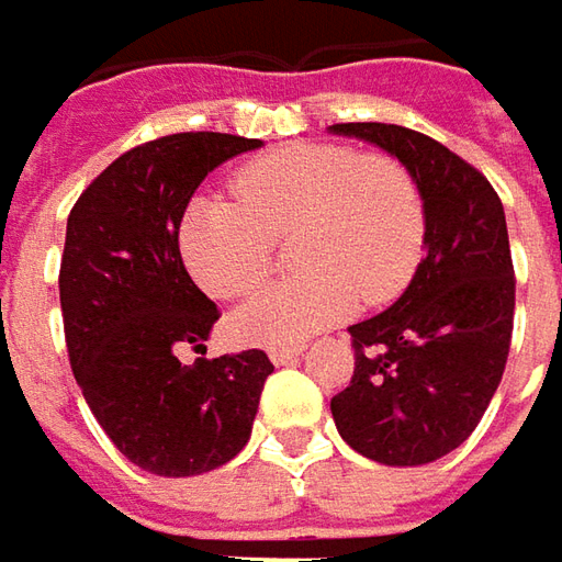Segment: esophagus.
<instances>
[{"mask_svg": "<svg viewBox=\"0 0 562 562\" xmlns=\"http://www.w3.org/2000/svg\"><path fill=\"white\" fill-rule=\"evenodd\" d=\"M300 352H303V346H272V349H269V359H272L274 364H290Z\"/></svg>", "mask_w": 562, "mask_h": 562, "instance_id": "esophagus-1", "label": "esophagus"}]
</instances>
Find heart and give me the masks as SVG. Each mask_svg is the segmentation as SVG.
Returning <instances> with one entry per match:
<instances>
[{
    "instance_id": "heart-1",
    "label": "heart",
    "mask_w": 562,
    "mask_h": 562,
    "mask_svg": "<svg viewBox=\"0 0 562 562\" xmlns=\"http://www.w3.org/2000/svg\"><path fill=\"white\" fill-rule=\"evenodd\" d=\"M240 203L201 194L184 206L179 250L210 296L254 290L278 237L296 232L303 274L256 290L237 308V337L293 346L349 318L359 300L380 306L412 284L427 250V201L402 160L330 142H296L235 172Z\"/></svg>"
}]
</instances>
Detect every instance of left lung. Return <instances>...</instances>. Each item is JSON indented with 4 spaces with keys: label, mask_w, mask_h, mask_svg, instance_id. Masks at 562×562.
I'll list each match as a JSON object with an SVG mask.
<instances>
[{
    "label": "left lung",
    "mask_w": 562,
    "mask_h": 562,
    "mask_svg": "<svg viewBox=\"0 0 562 562\" xmlns=\"http://www.w3.org/2000/svg\"><path fill=\"white\" fill-rule=\"evenodd\" d=\"M412 169L427 201V256L386 312L349 327L356 371L330 398L359 454L420 467L454 451L498 390L514 334V262L495 188L424 132L337 123Z\"/></svg>",
    "instance_id": "8db88e82"
}]
</instances>
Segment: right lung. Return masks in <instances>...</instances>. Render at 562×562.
I'll return each mask as SVG.
<instances>
[{
	"label": "right lung",
	"instance_id": "right-lung-1",
	"mask_svg": "<svg viewBox=\"0 0 562 562\" xmlns=\"http://www.w3.org/2000/svg\"><path fill=\"white\" fill-rule=\"evenodd\" d=\"M259 138L176 132L116 157L70 210L61 312L70 368L89 408L132 464L198 476L228 464L254 430L272 361L262 349L184 364L220 308L179 254L198 184Z\"/></svg>",
	"mask_w": 562,
	"mask_h": 562
}]
</instances>
